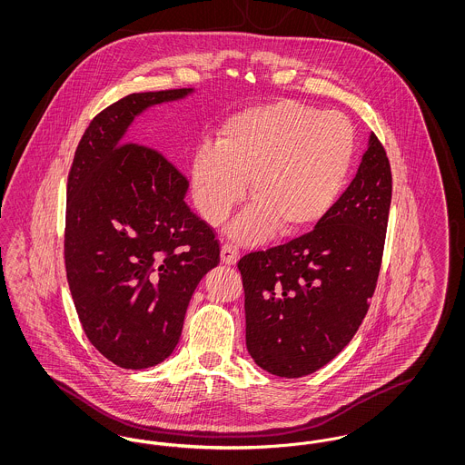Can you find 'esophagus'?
<instances>
[{"instance_id": "1", "label": "esophagus", "mask_w": 465, "mask_h": 465, "mask_svg": "<svg viewBox=\"0 0 465 465\" xmlns=\"http://www.w3.org/2000/svg\"><path fill=\"white\" fill-rule=\"evenodd\" d=\"M223 265H235L239 262V249L232 243H224L222 247Z\"/></svg>"}]
</instances>
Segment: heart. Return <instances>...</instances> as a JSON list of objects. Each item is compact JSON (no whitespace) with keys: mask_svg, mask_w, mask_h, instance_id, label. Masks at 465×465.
Instances as JSON below:
<instances>
[{"mask_svg":"<svg viewBox=\"0 0 465 465\" xmlns=\"http://www.w3.org/2000/svg\"><path fill=\"white\" fill-rule=\"evenodd\" d=\"M355 131L338 111L294 101L230 116L218 141L203 139L192 156V193L200 216L220 226L245 199L254 203L230 230L239 242L266 239L277 224L300 233L321 222L352 167Z\"/></svg>","mask_w":465,"mask_h":465,"instance_id":"obj_1","label":"heart"}]
</instances>
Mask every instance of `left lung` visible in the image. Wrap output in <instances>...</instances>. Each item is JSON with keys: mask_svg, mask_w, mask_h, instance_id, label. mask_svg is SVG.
Here are the masks:
<instances>
[{"mask_svg": "<svg viewBox=\"0 0 465 465\" xmlns=\"http://www.w3.org/2000/svg\"><path fill=\"white\" fill-rule=\"evenodd\" d=\"M391 197V163L371 133L352 183L313 232L239 262L245 345L260 368L300 378L349 345L375 291Z\"/></svg>", "mask_w": 465, "mask_h": 465, "instance_id": "left-lung-1", "label": "left lung"}]
</instances>
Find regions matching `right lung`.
Here are the masks:
<instances>
[{
    "mask_svg": "<svg viewBox=\"0 0 465 465\" xmlns=\"http://www.w3.org/2000/svg\"><path fill=\"white\" fill-rule=\"evenodd\" d=\"M195 89L131 94L84 134L67 179V282L90 343L113 364L146 370L174 352L188 303L220 263L213 230L186 205L188 181L127 141L134 120Z\"/></svg>",
    "mask_w": 465,
    "mask_h": 465,
    "instance_id": "right-lung-1",
    "label": "right lung"
}]
</instances>
